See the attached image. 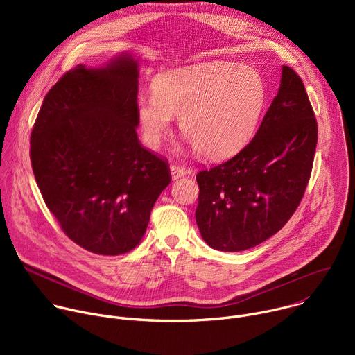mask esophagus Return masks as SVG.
<instances>
[{"label": "esophagus", "mask_w": 355, "mask_h": 355, "mask_svg": "<svg viewBox=\"0 0 355 355\" xmlns=\"http://www.w3.org/2000/svg\"><path fill=\"white\" fill-rule=\"evenodd\" d=\"M170 171H171V178H173V180H178V178H181L182 175H185V168L181 167L180 164H173V166L170 167Z\"/></svg>", "instance_id": "esophagus-1"}]
</instances>
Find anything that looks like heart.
I'll return each instance as SVG.
<instances>
[{"instance_id":"1","label":"heart","mask_w":355,"mask_h":355,"mask_svg":"<svg viewBox=\"0 0 355 355\" xmlns=\"http://www.w3.org/2000/svg\"><path fill=\"white\" fill-rule=\"evenodd\" d=\"M266 105V84L251 66L208 62L159 74L153 94H140L136 112L143 139L159 147L178 116L191 147L211 160L233 156L254 133Z\"/></svg>"}]
</instances>
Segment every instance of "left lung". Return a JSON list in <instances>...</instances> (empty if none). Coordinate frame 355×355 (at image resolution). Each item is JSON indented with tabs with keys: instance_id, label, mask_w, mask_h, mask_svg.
Listing matches in <instances>:
<instances>
[{
	"instance_id": "obj_1",
	"label": "left lung",
	"mask_w": 355,
	"mask_h": 355,
	"mask_svg": "<svg viewBox=\"0 0 355 355\" xmlns=\"http://www.w3.org/2000/svg\"><path fill=\"white\" fill-rule=\"evenodd\" d=\"M318 122L300 77L281 85L252 140L230 160L196 174L200 236L215 250L254 247L291 219L311 178Z\"/></svg>"
}]
</instances>
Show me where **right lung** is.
<instances>
[{
    "label": "right lung",
    "mask_w": 355,
    "mask_h": 355,
    "mask_svg": "<svg viewBox=\"0 0 355 355\" xmlns=\"http://www.w3.org/2000/svg\"><path fill=\"white\" fill-rule=\"evenodd\" d=\"M139 63L78 64L46 94L31 135V163L49 211L74 243L101 256L133 250L170 184L168 163L136 133Z\"/></svg>",
    "instance_id": "1"
}]
</instances>
